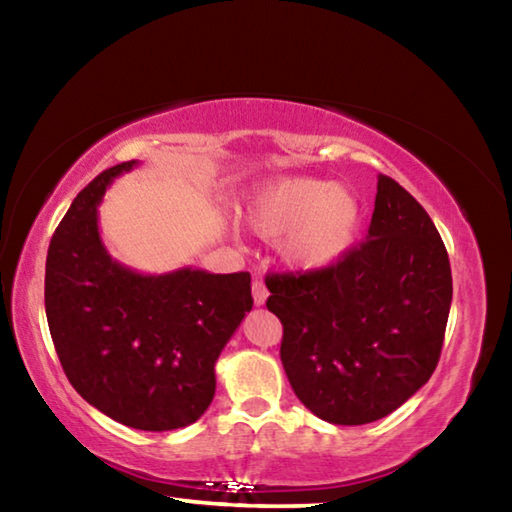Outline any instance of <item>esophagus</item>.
<instances>
[{
    "label": "esophagus",
    "instance_id": "1",
    "mask_svg": "<svg viewBox=\"0 0 512 512\" xmlns=\"http://www.w3.org/2000/svg\"><path fill=\"white\" fill-rule=\"evenodd\" d=\"M266 298H268V291H266V287H264V282L255 280V282H253V300H255V305L262 307L264 302H266Z\"/></svg>",
    "mask_w": 512,
    "mask_h": 512
}]
</instances>
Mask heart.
Masks as SVG:
<instances>
[{
	"label": "heart",
	"instance_id": "b5f03b06",
	"mask_svg": "<svg viewBox=\"0 0 512 512\" xmlns=\"http://www.w3.org/2000/svg\"><path fill=\"white\" fill-rule=\"evenodd\" d=\"M244 219L262 239H280V255L296 271L316 273L339 264L357 244L363 207L334 180L275 178L250 189Z\"/></svg>",
	"mask_w": 512,
	"mask_h": 512
}]
</instances>
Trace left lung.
I'll use <instances>...</instances> for the list:
<instances>
[{
  "label": "left lung",
  "mask_w": 512,
  "mask_h": 512,
  "mask_svg": "<svg viewBox=\"0 0 512 512\" xmlns=\"http://www.w3.org/2000/svg\"><path fill=\"white\" fill-rule=\"evenodd\" d=\"M266 287V307L284 327V372L320 420L386 418L438 366L452 268L429 214L393 178L379 173L359 248L325 271L266 275Z\"/></svg>",
  "instance_id": "obj_1"
}]
</instances>
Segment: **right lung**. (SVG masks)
Returning <instances> with one entry per match:
<instances>
[{"mask_svg": "<svg viewBox=\"0 0 512 512\" xmlns=\"http://www.w3.org/2000/svg\"><path fill=\"white\" fill-rule=\"evenodd\" d=\"M137 164L99 173L69 205L49 244L45 309L60 366L85 402L126 427L171 431L212 404L216 359L253 296L250 273L146 275L112 259L97 207Z\"/></svg>", "mask_w": 512, "mask_h": 512, "instance_id": "1", "label": "right lung"}]
</instances>
